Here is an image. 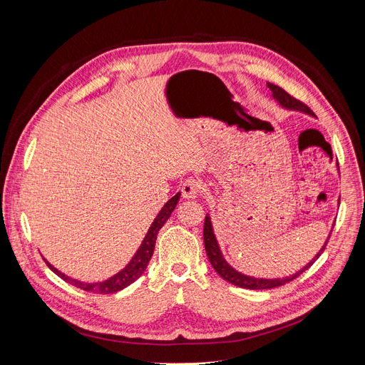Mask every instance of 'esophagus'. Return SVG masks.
<instances>
[{"instance_id":"esophagus-1","label":"esophagus","mask_w":365,"mask_h":365,"mask_svg":"<svg viewBox=\"0 0 365 365\" xmlns=\"http://www.w3.org/2000/svg\"><path fill=\"white\" fill-rule=\"evenodd\" d=\"M202 192V185L194 178H187L182 185V195L185 200H194Z\"/></svg>"}]
</instances>
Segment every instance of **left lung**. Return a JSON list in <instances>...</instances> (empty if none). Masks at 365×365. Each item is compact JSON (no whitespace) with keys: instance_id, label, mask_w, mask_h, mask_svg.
I'll use <instances>...</instances> for the list:
<instances>
[{"instance_id":"1","label":"left lung","mask_w":365,"mask_h":365,"mask_svg":"<svg viewBox=\"0 0 365 365\" xmlns=\"http://www.w3.org/2000/svg\"><path fill=\"white\" fill-rule=\"evenodd\" d=\"M267 87L272 91V98L279 103V106L285 108V109H290V110H297V112H303V113H308L311 117H315V113L306 106L304 103L299 102L297 99H294L293 96H290L285 90H282L281 87L267 83ZM331 235V231L327 237V241L324 242V245L321 247V250L315 255V257L308 263L304 264L300 271H297L296 274L290 275V277H282V278H256V277H250V275H245L238 272L235 267H232L229 264L223 255L222 250L219 247V242L216 240L215 231H213V225H212V219H210V215H205V220H204V245H205V253L207 257L212 263V266L215 267V271L227 282H231L237 287H241V289H248V290H266V289H275V287L284 285L287 282H290L293 279H296L300 274H303L306 269H309V267L315 263V260L322 255V252L325 250V245L329 242V238Z\"/></svg>"}]
</instances>
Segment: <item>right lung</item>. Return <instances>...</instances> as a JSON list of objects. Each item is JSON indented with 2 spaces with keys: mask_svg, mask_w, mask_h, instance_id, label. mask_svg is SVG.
Here are the masks:
<instances>
[{
  "mask_svg": "<svg viewBox=\"0 0 365 365\" xmlns=\"http://www.w3.org/2000/svg\"><path fill=\"white\" fill-rule=\"evenodd\" d=\"M180 198V192H178L175 197L170 198L164 207L161 208V212L157 215V217L153 219L150 227L148 229V232L140 244V247L138 248V252L134 253V256L131 257V260L128 262V264L121 269L118 274L112 275L110 278L105 279V281H99V282H83L78 279H73L65 274H62L59 269H56L53 264H50L46 259L47 266L50 269L57 275L61 277L62 279H65L66 282L75 285L76 289H81L84 292H90V293H98V294H110V293H117L125 287H128L131 282L136 281L146 269V266L153 255V248H155V241H157V235L160 232V229L164 226V223L168 220V217L171 216L173 210L176 208L178 202Z\"/></svg>",
  "mask_w": 365,
  "mask_h": 365,
  "instance_id": "right-lung-1",
  "label": "right lung"
}]
</instances>
